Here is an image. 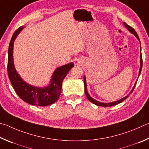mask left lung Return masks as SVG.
<instances>
[{"instance_id": "1", "label": "left lung", "mask_w": 149, "mask_h": 149, "mask_svg": "<svg viewBox=\"0 0 149 149\" xmlns=\"http://www.w3.org/2000/svg\"><path fill=\"white\" fill-rule=\"evenodd\" d=\"M124 25H125V26H126V27L127 28V29H128V30L130 31V32L132 33L133 34H134V35H135V36H136V37L137 38V39H139V36H138L137 33H136V31H135L134 29L133 28V27H132L131 26H130V25H127V23H125V22H124ZM140 46H141V44H140ZM140 62H141V66H140V69H139V75H140V74H141V69H142V66H143V59H142V54H141V55H140ZM84 82L85 93H86V96H87L88 100H89L90 101H91V102H92V103H93V104H95V105H97V106H101V107H111V106H114V105H118V104L120 103L121 102H122V101H124L125 100H126V99H127V97H129V95H130V93H132L133 92V91H134V88H135V86H136V84H137V82H136V83H135V85H134V88H133V90H132V92H130V93L129 95H127L126 96V97H125L122 98V99H121V100H120L117 101H115V102L109 103H103L99 102V101H96V100H93V99L92 97H90V95L88 94V92H87L86 82V78H85V77H84Z\"/></svg>"}]
</instances>
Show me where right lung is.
Listing matches in <instances>:
<instances>
[{"instance_id":"obj_1","label":"right lung","mask_w":149,"mask_h":149,"mask_svg":"<svg viewBox=\"0 0 149 149\" xmlns=\"http://www.w3.org/2000/svg\"><path fill=\"white\" fill-rule=\"evenodd\" d=\"M22 29V27H20L15 31L9 44L7 65L9 79L17 95L26 103L38 106L49 105L59 99L61 92L63 80L68 72L74 67V64L70 63L57 68L54 72L51 84L47 88H36L26 84L17 73L13 62L14 41Z\"/></svg>"}]
</instances>
